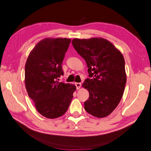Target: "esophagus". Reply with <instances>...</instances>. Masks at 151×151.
Wrapping results in <instances>:
<instances>
[{"instance_id":"34e87169","label":"esophagus","mask_w":151,"mask_h":151,"mask_svg":"<svg viewBox=\"0 0 151 151\" xmlns=\"http://www.w3.org/2000/svg\"><path fill=\"white\" fill-rule=\"evenodd\" d=\"M75 86L76 87V89H80V88L81 87V84L79 83H75Z\"/></svg>"}]
</instances>
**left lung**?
<instances>
[{
  "instance_id": "left-lung-1",
  "label": "left lung",
  "mask_w": 151,
  "mask_h": 151,
  "mask_svg": "<svg viewBox=\"0 0 151 151\" xmlns=\"http://www.w3.org/2000/svg\"><path fill=\"white\" fill-rule=\"evenodd\" d=\"M72 44L88 67L89 78L83 86L88 90L85 110L98 118L109 115L119 104L127 82L122 54L102 38L74 39Z\"/></svg>"
}]
</instances>
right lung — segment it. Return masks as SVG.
<instances>
[{"label": "right lung", "instance_id": "right-lung-1", "mask_svg": "<svg viewBox=\"0 0 151 151\" xmlns=\"http://www.w3.org/2000/svg\"><path fill=\"white\" fill-rule=\"evenodd\" d=\"M70 39L45 38L29 53L25 65V85L29 97L43 116L56 118L68 108L76 87L59 83L62 62Z\"/></svg>", "mask_w": 151, "mask_h": 151}]
</instances>
